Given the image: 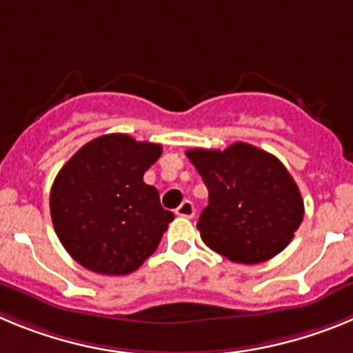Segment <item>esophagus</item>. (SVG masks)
<instances>
[{
    "label": "esophagus",
    "mask_w": 353,
    "mask_h": 353,
    "mask_svg": "<svg viewBox=\"0 0 353 353\" xmlns=\"http://www.w3.org/2000/svg\"><path fill=\"white\" fill-rule=\"evenodd\" d=\"M176 215H180V217H187V219H191V217H194V212H196V208H194V205L191 203V201H183L182 205H180L179 208H176Z\"/></svg>",
    "instance_id": "esophagus-1"
}]
</instances>
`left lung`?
<instances>
[{
	"label": "left lung",
	"instance_id": "1",
	"mask_svg": "<svg viewBox=\"0 0 353 353\" xmlns=\"http://www.w3.org/2000/svg\"><path fill=\"white\" fill-rule=\"evenodd\" d=\"M208 189L198 221L205 244L235 263L267 261L292 242L304 201L283 162L248 143L187 150Z\"/></svg>",
	"mask_w": 353,
	"mask_h": 353
}]
</instances>
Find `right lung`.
Returning <instances> with one entry per match:
<instances>
[{
    "mask_svg": "<svg viewBox=\"0 0 353 353\" xmlns=\"http://www.w3.org/2000/svg\"><path fill=\"white\" fill-rule=\"evenodd\" d=\"M162 154L155 143L105 134L86 143L56 174L54 232L77 263L108 276L139 269L174 219L143 174Z\"/></svg>",
    "mask_w": 353,
    "mask_h": 353,
    "instance_id": "add662e5",
    "label": "right lung"
}]
</instances>
